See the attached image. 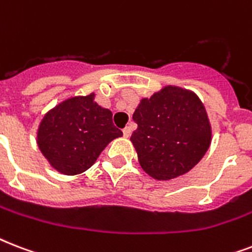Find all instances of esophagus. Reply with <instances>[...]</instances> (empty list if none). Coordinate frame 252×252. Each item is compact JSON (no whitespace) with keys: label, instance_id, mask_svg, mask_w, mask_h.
Here are the masks:
<instances>
[{"label":"esophagus","instance_id":"obj_1","mask_svg":"<svg viewBox=\"0 0 252 252\" xmlns=\"http://www.w3.org/2000/svg\"><path fill=\"white\" fill-rule=\"evenodd\" d=\"M123 134H124V137L128 138L130 136V128L129 126H126L124 129H123Z\"/></svg>","mask_w":252,"mask_h":252}]
</instances>
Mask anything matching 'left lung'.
<instances>
[{"instance_id":"obj_1","label":"left lung","mask_w":252,"mask_h":252,"mask_svg":"<svg viewBox=\"0 0 252 252\" xmlns=\"http://www.w3.org/2000/svg\"><path fill=\"white\" fill-rule=\"evenodd\" d=\"M130 136L141 168L157 180H170L195 167L212 142L207 110L191 90L167 85L142 98Z\"/></svg>"}]
</instances>
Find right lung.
Masks as SVG:
<instances>
[{
    "label": "right lung",
    "instance_id": "add662e5",
    "mask_svg": "<svg viewBox=\"0 0 252 252\" xmlns=\"http://www.w3.org/2000/svg\"><path fill=\"white\" fill-rule=\"evenodd\" d=\"M94 98L95 93L70 96L45 112L39 123V150L60 174L86 171L112 140L123 136L112 123V112Z\"/></svg>",
    "mask_w": 252,
    "mask_h": 252
}]
</instances>
